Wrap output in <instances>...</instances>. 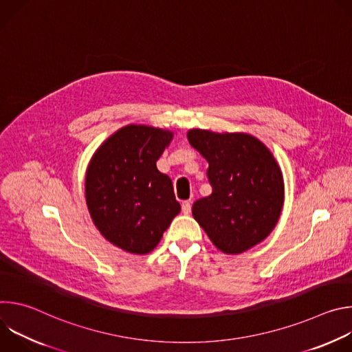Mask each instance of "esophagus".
<instances>
[{"mask_svg":"<svg viewBox=\"0 0 352 352\" xmlns=\"http://www.w3.org/2000/svg\"><path fill=\"white\" fill-rule=\"evenodd\" d=\"M182 213L184 214H189L190 213V202H188V200L182 202Z\"/></svg>","mask_w":352,"mask_h":352,"instance_id":"1","label":"esophagus"}]
</instances>
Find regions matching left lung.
<instances>
[{"mask_svg":"<svg viewBox=\"0 0 352 352\" xmlns=\"http://www.w3.org/2000/svg\"><path fill=\"white\" fill-rule=\"evenodd\" d=\"M189 144L208 163L212 195L196 200L193 219L227 255L246 252L274 230L284 205V179L270 148L243 132L189 129Z\"/></svg>","mask_w":352,"mask_h":352,"instance_id":"8db88e82","label":"left lung"}]
</instances>
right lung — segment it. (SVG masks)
Segmentation results:
<instances>
[{"mask_svg":"<svg viewBox=\"0 0 352 352\" xmlns=\"http://www.w3.org/2000/svg\"><path fill=\"white\" fill-rule=\"evenodd\" d=\"M173 138L168 129L129 124L100 144L89 162L85 196L93 224L125 252H152L181 212L170 177L156 167Z\"/></svg>","mask_w":352,"mask_h":352,"instance_id":"1","label":"right lung"}]
</instances>
